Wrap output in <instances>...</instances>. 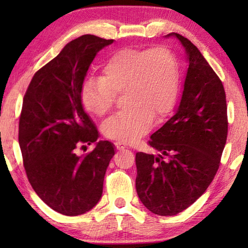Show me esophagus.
Segmentation results:
<instances>
[{
  "label": "esophagus",
  "mask_w": 248,
  "mask_h": 248,
  "mask_svg": "<svg viewBox=\"0 0 248 248\" xmlns=\"http://www.w3.org/2000/svg\"><path fill=\"white\" fill-rule=\"evenodd\" d=\"M115 145H116V149L117 150H124V149H125V144L124 143H121V142H115Z\"/></svg>",
  "instance_id": "34e87169"
}]
</instances>
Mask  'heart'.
Segmentation results:
<instances>
[{
  "mask_svg": "<svg viewBox=\"0 0 248 248\" xmlns=\"http://www.w3.org/2000/svg\"><path fill=\"white\" fill-rule=\"evenodd\" d=\"M179 86L178 62L170 48H125L109 57L103 78H90L81 92L82 105L95 117L106 116L116 95L125 93L127 110L103 124L107 139L132 143L149 131L153 119L161 121L176 103Z\"/></svg>",
  "mask_w": 248,
  "mask_h": 248,
  "instance_id": "1",
  "label": "heart"
}]
</instances>
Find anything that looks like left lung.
I'll list each match as a JSON object with an SVG mask.
<instances>
[{
    "mask_svg": "<svg viewBox=\"0 0 248 248\" xmlns=\"http://www.w3.org/2000/svg\"><path fill=\"white\" fill-rule=\"evenodd\" d=\"M188 69L175 115L151 136L158 154H136L141 202L158 216H175L207 190L220 166L228 137L223 84L190 40L176 32Z\"/></svg>",
    "mask_w": 248,
    "mask_h": 248,
    "instance_id": "left-lung-1",
    "label": "left lung"
}]
</instances>
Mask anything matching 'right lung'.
<instances>
[{
  "label": "right lung",
  "instance_id": "obj_1",
  "mask_svg": "<svg viewBox=\"0 0 248 248\" xmlns=\"http://www.w3.org/2000/svg\"><path fill=\"white\" fill-rule=\"evenodd\" d=\"M112 39L83 35L33 75L24 96L18 142L24 167L39 198L61 215L93 209L103 194L114 144L98 141L97 128L84 111L81 92L90 65ZM95 143L85 157L78 146Z\"/></svg>",
  "mask_w": 248,
  "mask_h": 248
}]
</instances>
